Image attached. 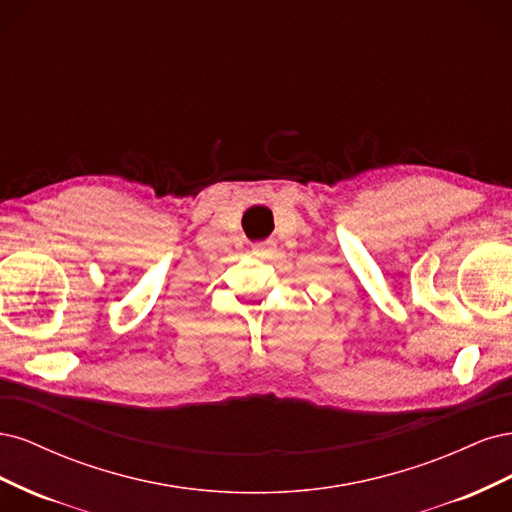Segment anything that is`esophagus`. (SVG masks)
I'll return each instance as SVG.
<instances>
[{
    "label": "esophagus",
    "mask_w": 512,
    "mask_h": 512,
    "mask_svg": "<svg viewBox=\"0 0 512 512\" xmlns=\"http://www.w3.org/2000/svg\"><path fill=\"white\" fill-rule=\"evenodd\" d=\"M273 241H262V243H256L254 247H252V252L256 254V256H260V258H267L271 252H273Z\"/></svg>",
    "instance_id": "1"
}]
</instances>
